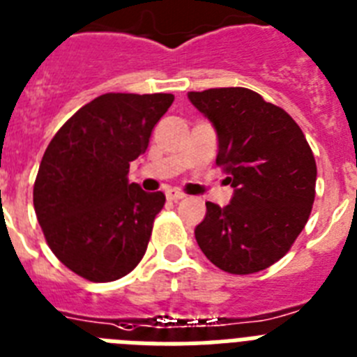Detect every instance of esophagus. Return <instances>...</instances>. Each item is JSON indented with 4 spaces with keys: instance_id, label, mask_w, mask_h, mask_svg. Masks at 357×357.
Segmentation results:
<instances>
[{
    "instance_id": "1",
    "label": "esophagus",
    "mask_w": 357,
    "mask_h": 357,
    "mask_svg": "<svg viewBox=\"0 0 357 357\" xmlns=\"http://www.w3.org/2000/svg\"><path fill=\"white\" fill-rule=\"evenodd\" d=\"M165 196H167V199H170V201H179L185 197V194L179 190H176V188H169V190L165 192Z\"/></svg>"
}]
</instances>
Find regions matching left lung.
<instances>
[{
    "instance_id": "obj_1",
    "label": "left lung",
    "mask_w": 357,
    "mask_h": 357,
    "mask_svg": "<svg viewBox=\"0 0 357 357\" xmlns=\"http://www.w3.org/2000/svg\"><path fill=\"white\" fill-rule=\"evenodd\" d=\"M212 122L215 163L234 187L230 204L206 203L196 241L222 271L250 275L289 252L314 203L316 161L298 123L246 88L190 91Z\"/></svg>"
}]
</instances>
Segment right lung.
I'll use <instances>...</instances> for the list:
<instances>
[{"label":"right lung","instance_id":"add662e5","mask_svg":"<svg viewBox=\"0 0 357 357\" xmlns=\"http://www.w3.org/2000/svg\"><path fill=\"white\" fill-rule=\"evenodd\" d=\"M170 93H105L80 107L46 147L33 208L50 250L91 282H113L138 266L165 196L129 183Z\"/></svg>","mask_w":357,"mask_h":357}]
</instances>
